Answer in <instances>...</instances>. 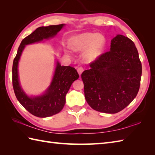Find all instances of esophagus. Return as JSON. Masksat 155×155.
<instances>
[{"label": "esophagus", "instance_id": "esophagus-1", "mask_svg": "<svg viewBox=\"0 0 155 155\" xmlns=\"http://www.w3.org/2000/svg\"><path fill=\"white\" fill-rule=\"evenodd\" d=\"M77 71H78V73L79 74V75H81L82 74V72L84 71V68L83 67H78L77 68Z\"/></svg>", "mask_w": 155, "mask_h": 155}]
</instances>
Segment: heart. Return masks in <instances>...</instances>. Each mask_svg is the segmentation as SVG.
Listing matches in <instances>:
<instances>
[{
	"label": "heart",
	"mask_w": 155,
	"mask_h": 155,
	"mask_svg": "<svg viewBox=\"0 0 155 155\" xmlns=\"http://www.w3.org/2000/svg\"><path fill=\"white\" fill-rule=\"evenodd\" d=\"M73 45L77 50H86L90 48L87 57L90 60H94L99 57L103 51L105 38L100 34L87 32L78 36L75 38Z\"/></svg>",
	"instance_id": "obj_1"
}]
</instances>
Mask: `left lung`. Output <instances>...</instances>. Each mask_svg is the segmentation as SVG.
<instances>
[{
    "label": "left lung",
    "instance_id": "obj_1",
    "mask_svg": "<svg viewBox=\"0 0 155 155\" xmlns=\"http://www.w3.org/2000/svg\"><path fill=\"white\" fill-rule=\"evenodd\" d=\"M81 74L84 97L94 110L114 114L127 107L139 92L142 64L134 42L117 35L110 50L89 64Z\"/></svg>",
    "mask_w": 155,
    "mask_h": 155
}]
</instances>
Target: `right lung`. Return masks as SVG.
I'll return each instance as SVG.
<instances>
[{
    "label": "right lung",
    "mask_w": 155,
    "mask_h": 155,
    "mask_svg": "<svg viewBox=\"0 0 155 155\" xmlns=\"http://www.w3.org/2000/svg\"><path fill=\"white\" fill-rule=\"evenodd\" d=\"M64 26V24H61L37 28L22 41L13 61L12 86L16 97L25 109L37 117H51L61 112L64 106L66 94L72 83L78 79L79 75L74 68L61 66L57 61L53 78L45 93L41 96L30 97L25 94L20 85L18 74L19 59L26 45L54 37Z\"/></svg>",
    "instance_id": "right-lung-1"
}]
</instances>
